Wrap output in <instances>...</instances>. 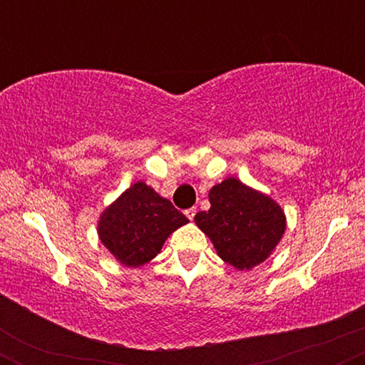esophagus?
I'll use <instances>...</instances> for the list:
<instances>
[{
	"instance_id": "1",
	"label": "esophagus",
	"mask_w": 365,
	"mask_h": 365,
	"mask_svg": "<svg viewBox=\"0 0 365 365\" xmlns=\"http://www.w3.org/2000/svg\"><path fill=\"white\" fill-rule=\"evenodd\" d=\"M195 212H197V209L195 207H190V209H187V211H185V215H187V217H188V220H194V216H195Z\"/></svg>"
}]
</instances>
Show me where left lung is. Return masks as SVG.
I'll use <instances>...</instances> for the list:
<instances>
[{
	"label": "left lung",
	"instance_id": "left-lung-1",
	"mask_svg": "<svg viewBox=\"0 0 365 365\" xmlns=\"http://www.w3.org/2000/svg\"><path fill=\"white\" fill-rule=\"evenodd\" d=\"M209 211L197 212L194 221L225 262L249 271L274 252L287 216L273 197L228 177L209 190Z\"/></svg>",
	"mask_w": 365,
	"mask_h": 365
}]
</instances>
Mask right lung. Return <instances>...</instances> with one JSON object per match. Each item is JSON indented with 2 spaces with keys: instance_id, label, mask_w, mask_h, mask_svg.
<instances>
[{
  "instance_id": "obj_1",
  "label": "right lung",
  "mask_w": 365,
  "mask_h": 365,
  "mask_svg": "<svg viewBox=\"0 0 365 365\" xmlns=\"http://www.w3.org/2000/svg\"><path fill=\"white\" fill-rule=\"evenodd\" d=\"M188 220L145 182H135L98 220V235L121 266L142 267Z\"/></svg>"
}]
</instances>
